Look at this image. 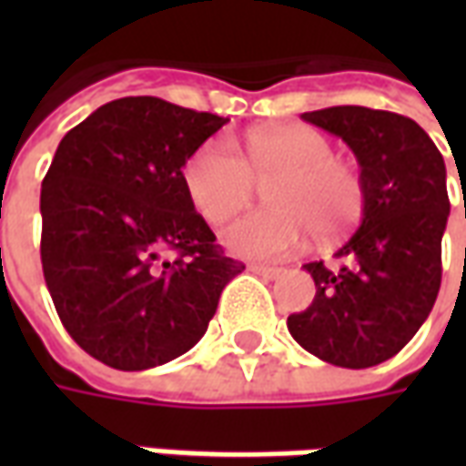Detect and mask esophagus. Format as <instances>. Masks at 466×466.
<instances>
[{
  "instance_id": "esophagus-1",
  "label": "esophagus",
  "mask_w": 466,
  "mask_h": 466,
  "mask_svg": "<svg viewBox=\"0 0 466 466\" xmlns=\"http://www.w3.org/2000/svg\"><path fill=\"white\" fill-rule=\"evenodd\" d=\"M254 274H259V277H264V279H277L279 274L284 272L282 267H269V264H252L249 267Z\"/></svg>"
}]
</instances>
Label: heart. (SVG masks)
Segmentation results:
<instances>
[{"label":"heart","instance_id":"b5f03b06","mask_svg":"<svg viewBox=\"0 0 466 466\" xmlns=\"http://www.w3.org/2000/svg\"><path fill=\"white\" fill-rule=\"evenodd\" d=\"M274 207L247 214L224 229L234 254L274 259L299 249L312 232L337 242L360 224L364 187L354 167L337 159L334 144L309 127H264L249 139V159L229 137L202 144L184 169L189 199L209 224H222L272 184Z\"/></svg>","mask_w":466,"mask_h":466}]
</instances>
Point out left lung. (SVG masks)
<instances>
[{
    "label": "left lung",
    "instance_id": "1",
    "mask_svg": "<svg viewBox=\"0 0 466 466\" xmlns=\"http://www.w3.org/2000/svg\"><path fill=\"white\" fill-rule=\"evenodd\" d=\"M304 122L339 137L360 162L364 214L337 264H304L317 294L287 327L322 361L364 370L410 342L430 317L441 284L447 169L430 134L410 116L370 106L304 112Z\"/></svg>",
    "mask_w": 466,
    "mask_h": 466
}]
</instances>
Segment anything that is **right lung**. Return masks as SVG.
<instances>
[{"label": "right lung", "instance_id": "1", "mask_svg": "<svg viewBox=\"0 0 466 466\" xmlns=\"http://www.w3.org/2000/svg\"><path fill=\"white\" fill-rule=\"evenodd\" d=\"M227 122L159 96H122L56 147L39 199L42 269L65 329L95 360L122 371L177 360L244 269L214 244L182 174Z\"/></svg>", "mask_w": 466, "mask_h": 466}]
</instances>
